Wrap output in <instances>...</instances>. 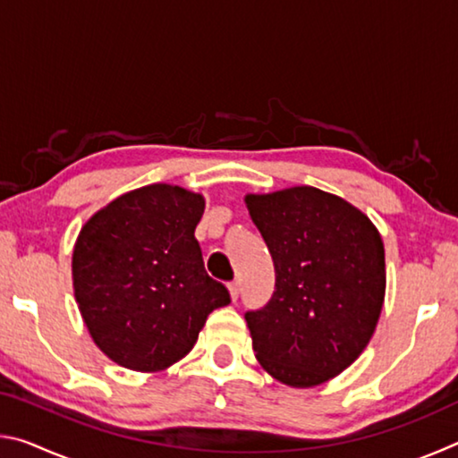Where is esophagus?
<instances>
[{"label": "esophagus", "instance_id": "esophagus-1", "mask_svg": "<svg viewBox=\"0 0 458 458\" xmlns=\"http://www.w3.org/2000/svg\"><path fill=\"white\" fill-rule=\"evenodd\" d=\"M228 291H230V299L234 301V303H236V301H238V294H240V286H238V283H230V284H228Z\"/></svg>", "mask_w": 458, "mask_h": 458}]
</instances>
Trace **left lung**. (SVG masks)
<instances>
[{
	"mask_svg": "<svg viewBox=\"0 0 458 458\" xmlns=\"http://www.w3.org/2000/svg\"><path fill=\"white\" fill-rule=\"evenodd\" d=\"M275 262V293L244 319L257 360L291 387L339 376L366 350L384 307L377 228L344 198L311 185L246 193Z\"/></svg>",
	"mask_w": 458,
	"mask_h": 458,
	"instance_id": "obj_1",
	"label": "left lung"
}]
</instances>
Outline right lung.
I'll use <instances>...</instances> for the list:
<instances>
[{"mask_svg":"<svg viewBox=\"0 0 458 458\" xmlns=\"http://www.w3.org/2000/svg\"><path fill=\"white\" fill-rule=\"evenodd\" d=\"M201 193L151 183L92 214L72 252V284L92 341L119 366L164 371L196 345L214 309L230 303L208 276L196 236Z\"/></svg>","mask_w":458,"mask_h":458,"instance_id":"obj_1","label":"right lung"}]
</instances>
